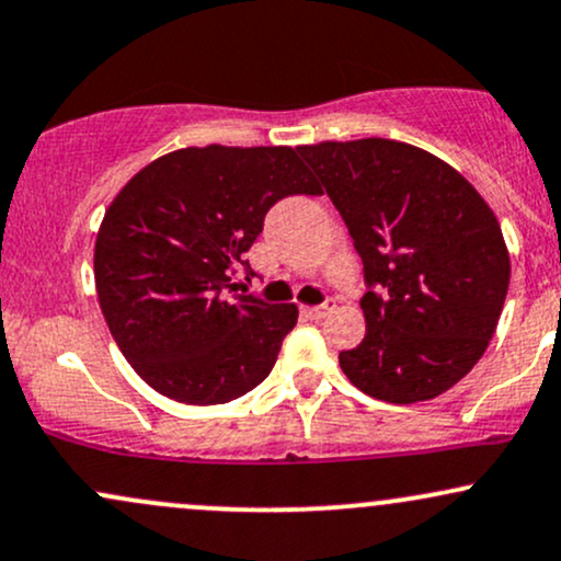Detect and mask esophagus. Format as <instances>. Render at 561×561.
<instances>
[{
	"label": "esophagus",
	"instance_id": "1",
	"mask_svg": "<svg viewBox=\"0 0 561 561\" xmlns=\"http://www.w3.org/2000/svg\"><path fill=\"white\" fill-rule=\"evenodd\" d=\"M334 308H337V300H334V298H327L324 302H319V306H311V308H306V313H308V317H311V319H327V317H330V313L334 311Z\"/></svg>",
	"mask_w": 561,
	"mask_h": 561
}]
</instances>
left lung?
<instances>
[{
  "instance_id": "8db88e82",
  "label": "left lung",
  "mask_w": 561,
  "mask_h": 561,
  "mask_svg": "<svg viewBox=\"0 0 561 561\" xmlns=\"http://www.w3.org/2000/svg\"><path fill=\"white\" fill-rule=\"evenodd\" d=\"M364 263L366 334L345 377L388 403L430 401L469 375L508 289V253L485 199L459 171L392 139L298 147Z\"/></svg>"
}]
</instances>
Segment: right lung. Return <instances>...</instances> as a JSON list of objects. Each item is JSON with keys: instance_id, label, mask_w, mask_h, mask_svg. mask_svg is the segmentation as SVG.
<instances>
[{"instance_id": "1", "label": "right lung", "mask_w": 561, "mask_h": 561, "mask_svg": "<svg viewBox=\"0 0 561 561\" xmlns=\"http://www.w3.org/2000/svg\"><path fill=\"white\" fill-rule=\"evenodd\" d=\"M321 195L293 147H186L113 199L94 244L102 317L126 362L179 403L214 405L272 375L298 306H272L244 253L272 205Z\"/></svg>"}]
</instances>
